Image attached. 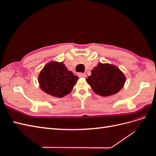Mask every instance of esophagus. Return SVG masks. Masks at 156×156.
<instances>
[{"label": "esophagus", "instance_id": "1", "mask_svg": "<svg viewBox=\"0 0 156 156\" xmlns=\"http://www.w3.org/2000/svg\"><path fill=\"white\" fill-rule=\"evenodd\" d=\"M78 76H79V77L84 78V77H86L87 75H86V73H78Z\"/></svg>", "mask_w": 156, "mask_h": 156}]
</instances>
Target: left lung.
Here are the masks:
<instances>
[{
  "label": "left lung",
  "mask_w": 156,
  "mask_h": 156,
  "mask_svg": "<svg viewBox=\"0 0 156 156\" xmlns=\"http://www.w3.org/2000/svg\"><path fill=\"white\" fill-rule=\"evenodd\" d=\"M94 92L101 96H108L119 92L126 77L119 68L109 64L98 63L87 79Z\"/></svg>",
  "instance_id": "8db88e82"
}]
</instances>
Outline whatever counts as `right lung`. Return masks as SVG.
Returning a JSON list of instances; mask_svg holds the SVG:
<instances>
[{"instance_id":"1","label":"right lung","mask_w":156,"mask_h":156,"mask_svg":"<svg viewBox=\"0 0 156 156\" xmlns=\"http://www.w3.org/2000/svg\"><path fill=\"white\" fill-rule=\"evenodd\" d=\"M78 79L63 62L47 64L39 75L38 82L42 90L57 98H62L72 92Z\"/></svg>"}]
</instances>
